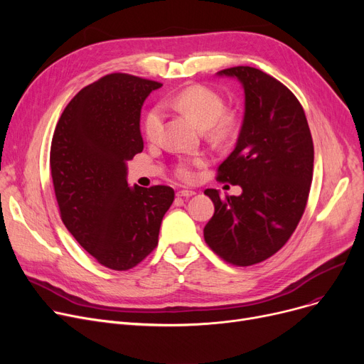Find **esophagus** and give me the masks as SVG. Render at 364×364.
I'll use <instances>...</instances> for the list:
<instances>
[{
    "label": "esophagus",
    "instance_id": "34e87169",
    "mask_svg": "<svg viewBox=\"0 0 364 364\" xmlns=\"http://www.w3.org/2000/svg\"><path fill=\"white\" fill-rule=\"evenodd\" d=\"M196 193L193 192V190H178L177 192V196L178 198H192V196H195Z\"/></svg>",
    "mask_w": 364,
    "mask_h": 364
}]
</instances>
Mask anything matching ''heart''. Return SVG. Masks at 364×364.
Wrapping results in <instances>:
<instances>
[{"mask_svg":"<svg viewBox=\"0 0 364 364\" xmlns=\"http://www.w3.org/2000/svg\"><path fill=\"white\" fill-rule=\"evenodd\" d=\"M165 107L176 109L192 117L202 129H208L209 136L215 140H227L236 132V121L224 113L225 105L221 95L203 85H190L164 100ZM164 122L162 106H153L144 118L143 129L149 140H156ZM202 162L199 158L181 159L176 166L180 180L188 181L195 177V168Z\"/></svg>","mask_w":364,"mask_h":364,"instance_id":"1","label":"heart"}]
</instances>
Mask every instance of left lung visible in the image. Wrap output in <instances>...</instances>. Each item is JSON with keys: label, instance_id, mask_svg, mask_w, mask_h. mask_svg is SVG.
<instances>
[{"label": "left lung", "instance_id": "1", "mask_svg": "<svg viewBox=\"0 0 364 364\" xmlns=\"http://www.w3.org/2000/svg\"><path fill=\"white\" fill-rule=\"evenodd\" d=\"M217 75L236 78L245 92L236 147L218 168V178L240 186L242 193L221 198L215 188L205 190L215 213L203 237L223 259L246 267L274 255L295 232L310 193L314 147L289 88L250 66Z\"/></svg>", "mask_w": 364, "mask_h": 364}]
</instances>
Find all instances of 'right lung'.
Masks as SVG:
<instances>
[{"instance_id": "add662e5", "label": "right lung", "mask_w": 364, "mask_h": 364, "mask_svg": "<svg viewBox=\"0 0 364 364\" xmlns=\"http://www.w3.org/2000/svg\"><path fill=\"white\" fill-rule=\"evenodd\" d=\"M161 87L127 73L106 75L69 102L53 136L50 166L62 221L112 270L132 269L155 250L174 200L168 186L127 181V162L143 150V103Z\"/></svg>"}]
</instances>
